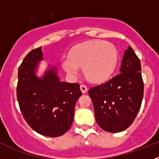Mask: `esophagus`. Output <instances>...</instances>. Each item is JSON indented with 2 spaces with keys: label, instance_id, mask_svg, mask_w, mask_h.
Segmentation results:
<instances>
[{
  "label": "esophagus",
  "instance_id": "1",
  "mask_svg": "<svg viewBox=\"0 0 159 159\" xmlns=\"http://www.w3.org/2000/svg\"><path fill=\"white\" fill-rule=\"evenodd\" d=\"M80 90H81V92H82L83 93H86L87 91H88V88H87L86 85H84V84H81V85H80Z\"/></svg>",
  "mask_w": 159,
  "mask_h": 159
}]
</instances>
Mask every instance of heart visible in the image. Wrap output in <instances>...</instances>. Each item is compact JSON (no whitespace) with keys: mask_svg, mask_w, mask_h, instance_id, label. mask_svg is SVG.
Returning a JSON list of instances; mask_svg holds the SVG:
<instances>
[{"mask_svg":"<svg viewBox=\"0 0 159 159\" xmlns=\"http://www.w3.org/2000/svg\"><path fill=\"white\" fill-rule=\"evenodd\" d=\"M116 48L111 43L101 40L86 42L75 46L63 60L64 69L72 75H76L79 67H83L88 80L102 82L111 76L117 64Z\"/></svg>","mask_w":159,"mask_h":159,"instance_id":"heart-1","label":"heart"}]
</instances>
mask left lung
I'll list each match as a JSON object with an SVG mask.
<instances>
[{
  "label": "left lung",
  "instance_id": "obj_1",
  "mask_svg": "<svg viewBox=\"0 0 159 159\" xmlns=\"http://www.w3.org/2000/svg\"><path fill=\"white\" fill-rule=\"evenodd\" d=\"M143 90L141 63L129 46L124 52L119 75L88 91L98 125L112 133L130 127L141 107Z\"/></svg>",
  "mask_w": 159,
  "mask_h": 159
}]
</instances>
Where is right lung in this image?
<instances>
[{
	"instance_id": "add662e5",
	"label": "right lung",
	"mask_w": 159,
	"mask_h": 159,
	"mask_svg": "<svg viewBox=\"0 0 159 159\" xmlns=\"http://www.w3.org/2000/svg\"><path fill=\"white\" fill-rule=\"evenodd\" d=\"M41 48L29 52L18 68L16 97L24 119L35 131L58 137L69 130L75 105L82 95L79 84L60 82L53 67L38 79L35 69L42 60Z\"/></svg>"
}]
</instances>
